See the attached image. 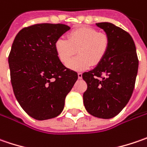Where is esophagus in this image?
<instances>
[{
  "label": "esophagus",
  "mask_w": 147,
  "mask_h": 147,
  "mask_svg": "<svg viewBox=\"0 0 147 147\" xmlns=\"http://www.w3.org/2000/svg\"><path fill=\"white\" fill-rule=\"evenodd\" d=\"M78 78H79V79H81V78H82V73L78 72Z\"/></svg>",
  "instance_id": "esophagus-1"
}]
</instances>
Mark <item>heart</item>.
<instances>
[{
  "mask_svg": "<svg viewBox=\"0 0 147 147\" xmlns=\"http://www.w3.org/2000/svg\"><path fill=\"white\" fill-rule=\"evenodd\" d=\"M110 45L107 34L91 27H81L69 33L67 39L60 38L54 43L55 52L63 64L70 60L76 51L78 56L67 63L76 71H83L97 66L105 57Z\"/></svg>",
  "mask_w": 147,
  "mask_h": 147,
  "instance_id": "obj_1",
  "label": "heart"
}]
</instances>
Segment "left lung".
Returning a JSON list of instances; mask_svg holds the SVG:
<instances>
[{"mask_svg": "<svg viewBox=\"0 0 147 147\" xmlns=\"http://www.w3.org/2000/svg\"><path fill=\"white\" fill-rule=\"evenodd\" d=\"M110 40L105 57L82 74L87 84L83 102L94 117L109 119L118 115L131 98L138 71L136 46L131 35L111 23H97Z\"/></svg>", "mask_w": 147, "mask_h": 147, "instance_id": "obj_1", "label": "left lung"}]
</instances>
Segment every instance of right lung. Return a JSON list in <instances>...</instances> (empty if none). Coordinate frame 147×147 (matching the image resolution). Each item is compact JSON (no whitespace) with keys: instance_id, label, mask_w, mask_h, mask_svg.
<instances>
[{"instance_id":"1","label":"right lung","mask_w":147,"mask_h":147,"mask_svg":"<svg viewBox=\"0 0 147 147\" xmlns=\"http://www.w3.org/2000/svg\"><path fill=\"white\" fill-rule=\"evenodd\" d=\"M69 29L63 24H37L21 29L13 42L8 57L13 91L21 108L37 120L61 113L78 78L55 52V42Z\"/></svg>"}]
</instances>
